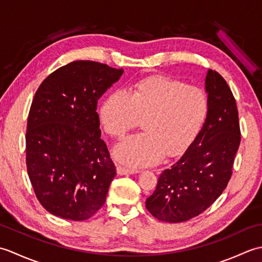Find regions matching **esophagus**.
I'll list each match as a JSON object with an SVG mask.
<instances>
[{"instance_id":"obj_1","label":"esophagus","mask_w":262,"mask_h":262,"mask_svg":"<svg viewBox=\"0 0 262 262\" xmlns=\"http://www.w3.org/2000/svg\"><path fill=\"white\" fill-rule=\"evenodd\" d=\"M138 172H140V170L128 169V168H125V166H121V165L117 166V173L118 174H135V173H138Z\"/></svg>"}]
</instances>
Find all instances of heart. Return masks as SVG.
Masks as SVG:
<instances>
[{
    "instance_id": "heart-1",
    "label": "heart",
    "mask_w": 262,
    "mask_h": 262,
    "mask_svg": "<svg viewBox=\"0 0 262 262\" xmlns=\"http://www.w3.org/2000/svg\"><path fill=\"white\" fill-rule=\"evenodd\" d=\"M209 101L197 86L170 76L138 81L128 93L116 90L99 110L107 134L121 138L143 120L144 133L127 137L114 149L119 162L134 168L157 164L185 153L208 117Z\"/></svg>"
}]
</instances>
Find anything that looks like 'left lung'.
<instances>
[{
  "mask_svg": "<svg viewBox=\"0 0 262 262\" xmlns=\"http://www.w3.org/2000/svg\"><path fill=\"white\" fill-rule=\"evenodd\" d=\"M209 111L196 140L179 161L159 177L146 199L155 219L179 223L207 209L229 183L241 130L235 98L224 77L209 70L205 81Z\"/></svg>",
  "mask_w": 262,
  "mask_h": 262,
  "instance_id": "left-lung-1",
  "label": "left lung"
}]
</instances>
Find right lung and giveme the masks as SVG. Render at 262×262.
I'll use <instances>...</instances> for the list:
<instances>
[{
    "label": "right lung",
    "mask_w": 262,
    "mask_h": 262,
    "mask_svg": "<svg viewBox=\"0 0 262 262\" xmlns=\"http://www.w3.org/2000/svg\"><path fill=\"white\" fill-rule=\"evenodd\" d=\"M122 69L75 60L49 74L33 97L26 133L28 176L39 203L65 220L102 207L116 166L101 140L98 100Z\"/></svg>",
    "instance_id": "right-lung-1"
}]
</instances>
